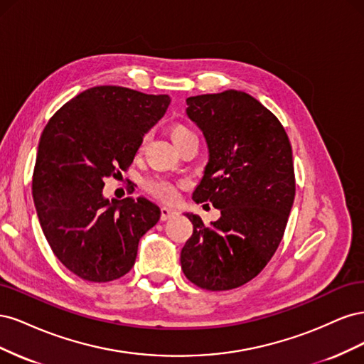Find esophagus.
<instances>
[{"mask_svg":"<svg viewBox=\"0 0 364 364\" xmlns=\"http://www.w3.org/2000/svg\"><path fill=\"white\" fill-rule=\"evenodd\" d=\"M179 213L176 211V209H173V208H170V206H162L161 208V220L162 222H165V220H170V218H173L174 215H178Z\"/></svg>","mask_w":364,"mask_h":364,"instance_id":"1","label":"esophagus"}]
</instances>
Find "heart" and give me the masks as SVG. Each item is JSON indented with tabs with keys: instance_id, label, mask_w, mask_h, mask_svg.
Returning <instances> with one entry per match:
<instances>
[{
	"instance_id": "obj_1",
	"label": "heart",
	"mask_w": 364,
	"mask_h": 364,
	"mask_svg": "<svg viewBox=\"0 0 364 364\" xmlns=\"http://www.w3.org/2000/svg\"><path fill=\"white\" fill-rule=\"evenodd\" d=\"M168 134H170L171 141L174 142V146H179L181 142L185 141L186 138L194 136V132H193L190 127H186V126H183V124H173V126L170 127V130H168ZM144 142H146V138L141 141L139 150H141L142 147H144ZM146 190H147L150 194L155 196V197H159V199H162V200H171L173 197L176 196L174 185H173L171 182H168V181L161 179V178L149 179V181L146 182Z\"/></svg>"
}]
</instances>
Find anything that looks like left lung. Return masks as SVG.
Instances as JSON below:
<instances>
[{"instance_id": "left-lung-1", "label": "left lung", "mask_w": 364, "mask_h": 364, "mask_svg": "<svg viewBox=\"0 0 364 364\" xmlns=\"http://www.w3.org/2000/svg\"><path fill=\"white\" fill-rule=\"evenodd\" d=\"M186 105L209 150L193 199L222 215L206 226L186 214L194 229L182 270L200 289L232 290L267 266L284 237L296 191L291 146L279 119L246 92L196 95Z\"/></svg>"}]
</instances>
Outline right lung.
Listing matches in <instances>:
<instances>
[{"label": "right lung", "mask_w": 364, "mask_h": 364, "mask_svg": "<svg viewBox=\"0 0 364 364\" xmlns=\"http://www.w3.org/2000/svg\"><path fill=\"white\" fill-rule=\"evenodd\" d=\"M168 105L165 94L94 86L65 103L42 132L31 183L38 218L54 255L85 281L124 277L141 237L158 223L155 203L109 200L103 186L130 167Z\"/></svg>", "instance_id": "right-lung-1"}]
</instances>
